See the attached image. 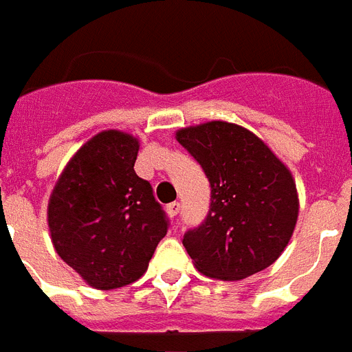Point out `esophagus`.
Masks as SVG:
<instances>
[{"instance_id":"obj_1","label":"esophagus","mask_w":352,"mask_h":352,"mask_svg":"<svg viewBox=\"0 0 352 352\" xmlns=\"http://www.w3.org/2000/svg\"><path fill=\"white\" fill-rule=\"evenodd\" d=\"M166 210H168V214H170L171 218H175L177 214H179V210H181V203L173 201V203H170V205L166 206Z\"/></svg>"}]
</instances>
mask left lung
I'll use <instances>...</instances> for the list:
<instances>
[{
    "label": "left lung",
    "mask_w": 352,
    "mask_h": 352,
    "mask_svg": "<svg viewBox=\"0 0 352 352\" xmlns=\"http://www.w3.org/2000/svg\"><path fill=\"white\" fill-rule=\"evenodd\" d=\"M177 142L210 182V206L182 245L208 277L240 280L280 256L294 234L299 199L294 177L251 131L227 122L181 129Z\"/></svg>",
    "instance_id": "obj_1"
}]
</instances>
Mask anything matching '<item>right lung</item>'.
Instances as JSON below:
<instances>
[{"label": "right lung", "instance_id": "1", "mask_svg": "<svg viewBox=\"0 0 352 352\" xmlns=\"http://www.w3.org/2000/svg\"><path fill=\"white\" fill-rule=\"evenodd\" d=\"M138 140L104 131L75 153L47 206L58 256L92 288L114 289L146 273L170 219L136 175Z\"/></svg>", "mask_w": 352, "mask_h": 352}]
</instances>
